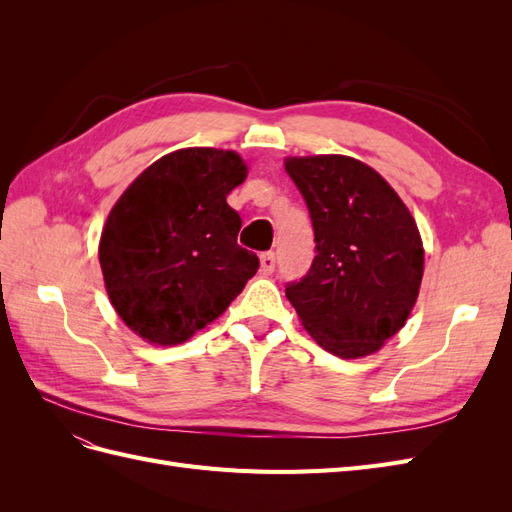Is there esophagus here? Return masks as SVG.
<instances>
[{
    "label": "esophagus",
    "mask_w": 512,
    "mask_h": 512,
    "mask_svg": "<svg viewBox=\"0 0 512 512\" xmlns=\"http://www.w3.org/2000/svg\"><path fill=\"white\" fill-rule=\"evenodd\" d=\"M260 271L265 275H271L275 271V254L273 252L260 254Z\"/></svg>",
    "instance_id": "34e87169"
}]
</instances>
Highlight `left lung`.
Wrapping results in <instances>:
<instances>
[{"mask_svg": "<svg viewBox=\"0 0 512 512\" xmlns=\"http://www.w3.org/2000/svg\"><path fill=\"white\" fill-rule=\"evenodd\" d=\"M286 173L305 198L318 252L286 297L327 352L374 354L404 327L421 288L416 222L391 185L354 158H286Z\"/></svg>", "mask_w": 512, "mask_h": 512, "instance_id": "1", "label": "left lung"}]
</instances>
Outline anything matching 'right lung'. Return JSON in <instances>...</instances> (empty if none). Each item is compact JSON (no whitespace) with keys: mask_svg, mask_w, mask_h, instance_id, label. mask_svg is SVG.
Returning a JSON list of instances; mask_svg holds the SVG:
<instances>
[{"mask_svg":"<svg viewBox=\"0 0 512 512\" xmlns=\"http://www.w3.org/2000/svg\"><path fill=\"white\" fill-rule=\"evenodd\" d=\"M235 151L190 147L138 175L108 213L100 267L115 312L143 339L175 346L226 312L258 271L237 243L226 196L245 181Z\"/></svg>","mask_w":512,"mask_h":512,"instance_id":"obj_1","label":"right lung"}]
</instances>
